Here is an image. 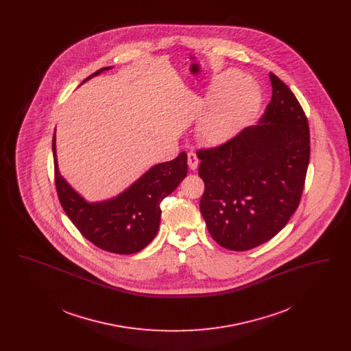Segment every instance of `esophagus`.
I'll list each match as a JSON object with an SVG mask.
<instances>
[{
	"instance_id": "esophagus-1",
	"label": "esophagus",
	"mask_w": 351,
	"mask_h": 351,
	"mask_svg": "<svg viewBox=\"0 0 351 351\" xmlns=\"http://www.w3.org/2000/svg\"><path fill=\"white\" fill-rule=\"evenodd\" d=\"M188 166L191 169H196L199 167V158L195 152H189L188 154Z\"/></svg>"
}]
</instances>
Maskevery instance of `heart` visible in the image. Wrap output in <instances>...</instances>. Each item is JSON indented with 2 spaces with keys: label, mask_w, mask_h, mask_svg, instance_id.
<instances>
[{
  "label": "heart",
  "mask_w": 351,
  "mask_h": 351,
  "mask_svg": "<svg viewBox=\"0 0 351 351\" xmlns=\"http://www.w3.org/2000/svg\"><path fill=\"white\" fill-rule=\"evenodd\" d=\"M215 95L219 100L201 122L202 139L221 145L238 133L258 110L262 93L258 84L245 80L237 71L225 72L216 83Z\"/></svg>",
  "instance_id": "obj_1"
}]
</instances>
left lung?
I'll use <instances>...</instances> for the list:
<instances>
[{
  "label": "left lung",
  "instance_id": "1",
  "mask_svg": "<svg viewBox=\"0 0 351 351\" xmlns=\"http://www.w3.org/2000/svg\"><path fill=\"white\" fill-rule=\"evenodd\" d=\"M272 97L259 125L197 151L205 184L200 210L212 238L251 250L279 233L300 204L311 155L308 118L292 90L269 72Z\"/></svg>",
  "mask_w": 351,
  "mask_h": 351
}]
</instances>
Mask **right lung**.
I'll return each mask as SVG.
<instances>
[{"instance_id":"right-lung-1","label":"right lung","mask_w":351,"mask_h":351,"mask_svg":"<svg viewBox=\"0 0 351 351\" xmlns=\"http://www.w3.org/2000/svg\"><path fill=\"white\" fill-rule=\"evenodd\" d=\"M112 67H104L83 83ZM55 185L59 201L68 218L95 246L114 254H134L145 249L155 238L160 223V202L171 195L186 176V154L151 167L117 197L86 202L62 178L55 134L52 138Z\"/></svg>"}]
</instances>
